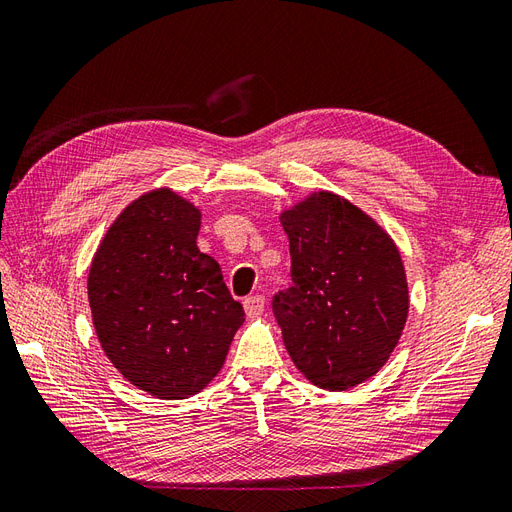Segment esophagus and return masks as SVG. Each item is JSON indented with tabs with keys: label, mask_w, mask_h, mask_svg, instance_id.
Masks as SVG:
<instances>
[{
	"label": "esophagus",
	"mask_w": 512,
	"mask_h": 512,
	"mask_svg": "<svg viewBox=\"0 0 512 512\" xmlns=\"http://www.w3.org/2000/svg\"><path fill=\"white\" fill-rule=\"evenodd\" d=\"M243 309H245V314L250 316V318L260 316L262 309H265V297H262V294H252V297H245Z\"/></svg>",
	"instance_id": "esophagus-1"
}]
</instances>
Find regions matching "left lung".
Wrapping results in <instances>:
<instances>
[{"label":"left lung","instance_id":"8db88e82","mask_svg":"<svg viewBox=\"0 0 512 512\" xmlns=\"http://www.w3.org/2000/svg\"><path fill=\"white\" fill-rule=\"evenodd\" d=\"M292 286L273 297L284 346L320 389L348 391L389 361L408 318V282L395 241L333 192L280 213Z\"/></svg>","mask_w":512,"mask_h":512}]
</instances>
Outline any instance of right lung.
<instances>
[{
    "instance_id": "obj_1",
    "label": "right lung",
    "mask_w": 512,
    "mask_h": 512,
    "mask_svg": "<svg viewBox=\"0 0 512 512\" xmlns=\"http://www.w3.org/2000/svg\"><path fill=\"white\" fill-rule=\"evenodd\" d=\"M200 209L151 190L106 230L87 277L100 346L119 374L160 399L196 395L220 374L243 307L198 250Z\"/></svg>"
}]
</instances>
